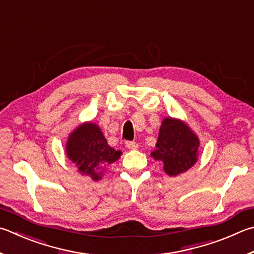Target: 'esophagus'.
<instances>
[{
    "label": "esophagus",
    "mask_w": 254,
    "mask_h": 254,
    "mask_svg": "<svg viewBox=\"0 0 254 254\" xmlns=\"http://www.w3.org/2000/svg\"><path fill=\"white\" fill-rule=\"evenodd\" d=\"M126 145H127V147H128V149H131V150H136L137 146H139V144H137L135 141H127Z\"/></svg>",
    "instance_id": "obj_1"
}]
</instances>
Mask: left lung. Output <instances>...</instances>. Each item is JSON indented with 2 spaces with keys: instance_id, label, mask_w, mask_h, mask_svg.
I'll return each instance as SVG.
<instances>
[{
  "instance_id": "1",
  "label": "left lung",
  "mask_w": 254,
  "mask_h": 254,
  "mask_svg": "<svg viewBox=\"0 0 254 254\" xmlns=\"http://www.w3.org/2000/svg\"><path fill=\"white\" fill-rule=\"evenodd\" d=\"M199 139L187 124L171 118L161 124L156 149L151 155L163 161L164 171L171 177L186 172L197 159Z\"/></svg>"
}]
</instances>
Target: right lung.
<instances>
[{"mask_svg": "<svg viewBox=\"0 0 254 254\" xmlns=\"http://www.w3.org/2000/svg\"><path fill=\"white\" fill-rule=\"evenodd\" d=\"M66 154L82 174L96 181L101 179L105 168L120 158L121 152L108 144L98 126L85 123L68 137Z\"/></svg>", "mask_w": 254, "mask_h": 254, "instance_id": "add662e5", "label": "right lung"}]
</instances>
